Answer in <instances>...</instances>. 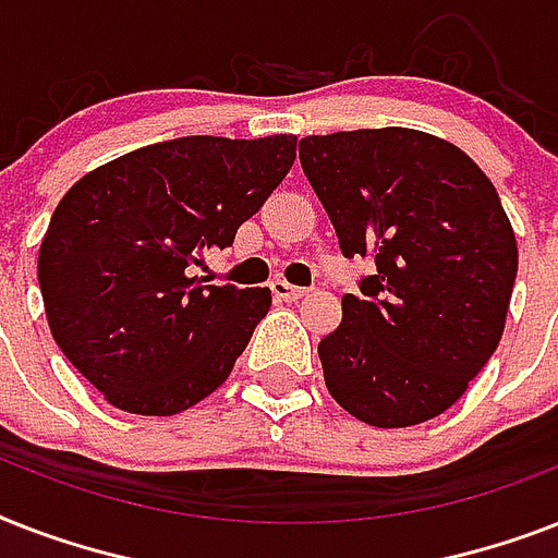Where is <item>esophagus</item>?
<instances>
[{
    "mask_svg": "<svg viewBox=\"0 0 558 558\" xmlns=\"http://www.w3.org/2000/svg\"><path fill=\"white\" fill-rule=\"evenodd\" d=\"M271 292H275V298H280V301H298V298L306 295V289L292 287V283L283 278L271 280Z\"/></svg>",
    "mask_w": 558,
    "mask_h": 558,
    "instance_id": "esophagus-1",
    "label": "esophagus"
}]
</instances>
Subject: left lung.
I'll return each mask as SVG.
<instances>
[{
    "instance_id": "obj_1",
    "label": "left lung",
    "mask_w": 558,
    "mask_h": 558,
    "mask_svg": "<svg viewBox=\"0 0 558 558\" xmlns=\"http://www.w3.org/2000/svg\"><path fill=\"white\" fill-rule=\"evenodd\" d=\"M298 150L341 252L376 263L318 344L330 397L376 428L442 414L498 348L519 271L495 185L460 147L405 126L306 135Z\"/></svg>"
}]
</instances>
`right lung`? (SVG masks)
I'll use <instances>...</instances> for the list:
<instances>
[{
	"label": "right lung",
	"mask_w": 558,
	"mask_h": 558,
	"mask_svg": "<svg viewBox=\"0 0 558 558\" xmlns=\"http://www.w3.org/2000/svg\"><path fill=\"white\" fill-rule=\"evenodd\" d=\"M295 147V135H187L89 170L60 199L39 292L57 348L109 405L170 416L228 379L271 292L202 287L187 269L234 243Z\"/></svg>",
	"instance_id": "obj_1"
}]
</instances>
